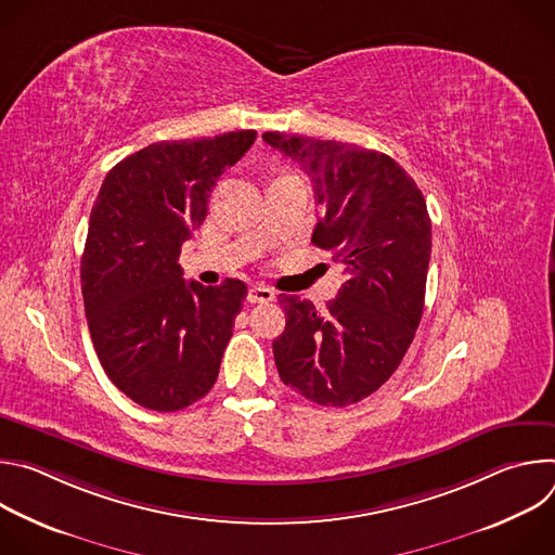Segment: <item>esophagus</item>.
Returning a JSON list of instances; mask_svg holds the SVG:
<instances>
[{
	"label": "esophagus",
	"instance_id": "34e87169",
	"mask_svg": "<svg viewBox=\"0 0 555 555\" xmlns=\"http://www.w3.org/2000/svg\"><path fill=\"white\" fill-rule=\"evenodd\" d=\"M276 296L270 287L266 285H255L250 292H248V300L250 302H272Z\"/></svg>",
	"mask_w": 555,
	"mask_h": 555
}]
</instances>
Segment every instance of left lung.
I'll use <instances>...</instances> for the list:
<instances>
[{
  "label": "left lung",
  "instance_id": "1",
  "mask_svg": "<svg viewBox=\"0 0 555 555\" xmlns=\"http://www.w3.org/2000/svg\"><path fill=\"white\" fill-rule=\"evenodd\" d=\"M309 176L323 212L311 244L332 250L347 281L325 311L279 296L285 332L272 343L285 386L321 406H349L400 366L422 321L430 217L415 180L386 153L266 131Z\"/></svg>",
  "mask_w": 555,
  "mask_h": 555
}]
</instances>
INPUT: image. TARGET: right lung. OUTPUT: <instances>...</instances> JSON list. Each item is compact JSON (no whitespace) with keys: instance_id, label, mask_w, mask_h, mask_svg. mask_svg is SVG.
<instances>
[{"instance_id":"add662e5","label":"right lung","mask_w":555,"mask_h":555,"mask_svg":"<svg viewBox=\"0 0 555 555\" xmlns=\"http://www.w3.org/2000/svg\"><path fill=\"white\" fill-rule=\"evenodd\" d=\"M255 138L246 129L149 144L99 191L81 259L88 327L107 377L144 409L182 411L217 379L248 287L236 279L186 283L178 259L219 176Z\"/></svg>"}]
</instances>
